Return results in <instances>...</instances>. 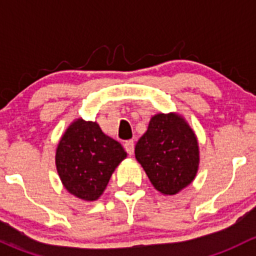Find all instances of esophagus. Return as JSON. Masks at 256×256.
Segmentation results:
<instances>
[{"instance_id": "esophagus-1", "label": "esophagus", "mask_w": 256, "mask_h": 256, "mask_svg": "<svg viewBox=\"0 0 256 256\" xmlns=\"http://www.w3.org/2000/svg\"><path fill=\"white\" fill-rule=\"evenodd\" d=\"M124 147H125L126 152H128V154H134V141H131V140L126 141V142L124 144Z\"/></svg>"}]
</instances>
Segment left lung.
I'll return each instance as SVG.
<instances>
[{"instance_id":"1","label":"left lung","mask_w":256,"mask_h":256,"mask_svg":"<svg viewBox=\"0 0 256 256\" xmlns=\"http://www.w3.org/2000/svg\"><path fill=\"white\" fill-rule=\"evenodd\" d=\"M135 157L160 193L174 196L197 176V136L182 115L158 112L150 118L146 132L136 144Z\"/></svg>"}]
</instances>
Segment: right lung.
Wrapping results in <instances>:
<instances>
[{
  "instance_id": "add662e5",
  "label": "right lung",
  "mask_w": 256,
  "mask_h": 256,
  "mask_svg": "<svg viewBox=\"0 0 256 256\" xmlns=\"http://www.w3.org/2000/svg\"><path fill=\"white\" fill-rule=\"evenodd\" d=\"M126 156L121 144L105 135L99 124L79 118L68 126L56 146V172L70 194L92 202L104 193Z\"/></svg>"
}]
</instances>
